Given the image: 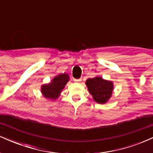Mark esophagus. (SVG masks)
Here are the masks:
<instances>
[{
  "mask_svg": "<svg viewBox=\"0 0 153 153\" xmlns=\"http://www.w3.org/2000/svg\"><path fill=\"white\" fill-rule=\"evenodd\" d=\"M82 80V78H79V79H74V81L75 82H80Z\"/></svg>",
  "mask_w": 153,
  "mask_h": 153,
  "instance_id": "1",
  "label": "esophagus"
}]
</instances>
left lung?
Instances as JSON below:
<instances>
[{
  "mask_svg": "<svg viewBox=\"0 0 153 153\" xmlns=\"http://www.w3.org/2000/svg\"><path fill=\"white\" fill-rule=\"evenodd\" d=\"M93 99L99 103H105L112 95L113 82L103 80L101 77L88 79L85 82Z\"/></svg>",
  "mask_w": 153,
  "mask_h": 153,
  "instance_id": "left-lung-1",
  "label": "left lung"
}]
</instances>
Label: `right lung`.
<instances>
[{
    "mask_svg": "<svg viewBox=\"0 0 153 153\" xmlns=\"http://www.w3.org/2000/svg\"><path fill=\"white\" fill-rule=\"evenodd\" d=\"M69 81V76L67 74H60L54 77L52 82L43 85L41 88L42 93L45 98L54 100L59 97L61 91L66 83Z\"/></svg>",
    "mask_w": 153,
    "mask_h": 153,
    "instance_id": "add662e5",
    "label": "right lung"
}]
</instances>
